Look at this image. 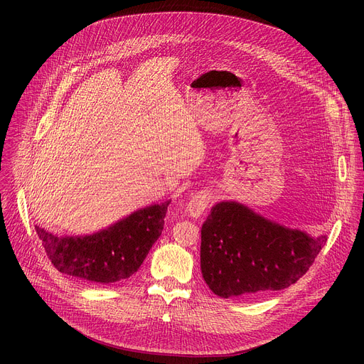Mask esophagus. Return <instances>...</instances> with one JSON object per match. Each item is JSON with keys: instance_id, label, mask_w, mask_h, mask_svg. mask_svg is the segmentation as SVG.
<instances>
[{"instance_id": "obj_1", "label": "esophagus", "mask_w": 364, "mask_h": 364, "mask_svg": "<svg viewBox=\"0 0 364 364\" xmlns=\"http://www.w3.org/2000/svg\"><path fill=\"white\" fill-rule=\"evenodd\" d=\"M211 199H213L211 193L206 192V190H200V192L192 195V196H190L187 208H186L187 214L195 220L200 218L202 214L206 211V208L209 206V203H211Z\"/></svg>"}]
</instances>
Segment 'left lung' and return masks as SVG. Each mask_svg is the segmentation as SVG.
<instances>
[{"label": "left lung", "mask_w": 364, "mask_h": 364, "mask_svg": "<svg viewBox=\"0 0 364 364\" xmlns=\"http://www.w3.org/2000/svg\"><path fill=\"white\" fill-rule=\"evenodd\" d=\"M200 235L202 276L221 298H258L288 288L309 272L328 240L273 223L237 202L213 206Z\"/></svg>", "instance_id": "1"}]
</instances>
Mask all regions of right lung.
Segmentation results:
<instances>
[{
    "label": "right lung",
    "mask_w": 364,
    "mask_h": 364,
    "mask_svg": "<svg viewBox=\"0 0 364 364\" xmlns=\"http://www.w3.org/2000/svg\"><path fill=\"white\" fill-rule=\"evenodd\" d=\"M169 203L139 209L94 235L57 236L38 225L35 230L60 273L102 284L122 282L140 269L161 236Z\"/></svg>",
    "instance_id": "add662e5"
}]
</instances>
